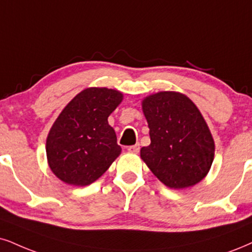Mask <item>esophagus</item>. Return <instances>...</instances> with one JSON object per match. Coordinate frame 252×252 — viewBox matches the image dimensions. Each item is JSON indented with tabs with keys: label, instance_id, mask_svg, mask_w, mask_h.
<instances>
[{
	"label": "esophagus",
	"instance_id": "34e87169",
	"mask_svg": "<svg viewBox=\"0 0 252 252\" xmlns=\"http://www.w3.org/2000/svg\"><path fill=\"white\" fill-rule=\"evenodd\" d=\"M127 151H128L129 153L136 154L139 153V151H140V147H139V145H133V146H129V147L127 148Z\"/></svg>",
	"mask_w": 252,
	"mask_h": 252
}]
</instances>
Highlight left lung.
<instances>
[{
	"label": "left lung",
	"mask_w": 252,
	"mask_h": 252,
	"mask_svg": "<svg viewBox=\"0 0 252 252\" xmlns=\"http://www.w3.org/2000/svg\"><path fill=\"white\" fill-rule=\"evenodd\" d=\"M141 106L151 136L140 150L142 161L168 188L197 185L212 168L215 141L196 105L183 93L160 91Z\"/></svg>",
	"instance_id": "obj_1"
}]
</instances>
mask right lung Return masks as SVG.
<instances>
[{
	"label": "right lung",
	"mask_w": 252,
	"mask_h": 252,
	"mask_svg": "<svg viewBox=\"0 0 252 252\" xmlns=\"http://www.w3.org/2000/svg\"><path fill=\"white\" fill-rule=\"evenodd\" d=\"M120 91L88 88L63 108L46 138V159L51 172L72 186L98 180L121 153L108 117L123 101Z\"/></svg>",
	"instance_id": "right-lung-1"
}]
</instances>
